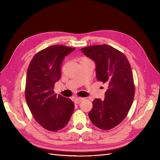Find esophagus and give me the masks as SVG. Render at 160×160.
<instances>
[{
    "instance_id": "obj_1",
    "label": "esophagus",
    "mask_w": 160,
    "mask_h": 160,
    "mask_svg": "<svg viewBox=\"0 0 160 160\" xmlns=\"http://www.w3.org/2000/svg\"><path fill=\"white\" fill-rule=\"evenodd\" d=\"M83 100V99L81 98H74L75 103H76V104H78V103H81Z\"/></svg>"
}]
</instances>
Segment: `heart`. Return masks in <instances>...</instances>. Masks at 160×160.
<instances>
[{"mask_svg":"<svg viewBox=\"0 0 160 160\" xmlns=\"http://www.w3.org/2000/svg\"><path fill=\"white\" fill-rule=\"evenodd\" d=\"M89 61L91 60L87 57H81L79 59V62H85V61Z\"/></svg>","mask_w":160,"mask_h":160,"instance_id":"b5f03b06","label":"heart"}]
</instances>
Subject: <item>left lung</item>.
<instances>
[{
    "label": "left lung",
    "instance_id": "8db88e82",
    "mask_svg": "<svg viewBox=\"0 0 160 160\" xmlns=\"http://www.w3.org/2000/svg\"><path fill=\"white\" fill-rule=\"evenodd\" d=\"M81 51L96 64V77L108 86L105 99H95L89 112L91 122L101 129L109 130L126 117L135 95L133 72L123 52L108 45L82 48Z\"/></svg>",
    "mask_w": 160,
    "mask_h": 160
}]
</instances>
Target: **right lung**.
<instances>
[{
  "mask_svg": "<svg viewBox=\"0 0 160 160\" xmlns=\"http://www.w3.org/2000/svg\"><path fill=\"white\" fill-rule=\"evenodd\" d=\"M75 50L52 45L38 52L28 67L25 99L33 118L48 131L57 132L68 123L75 105L69 98L57 96L54 87L61 78V65L66 55Z\"/></svg>",
  "mask_w": 160,
  "mask_h": 160,
  "instance_id": "1",
  "label": "right lung"
}]
</instances>
